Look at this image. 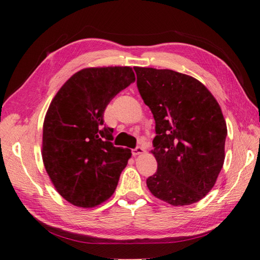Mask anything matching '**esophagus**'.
<instances>
[{
  "label": "esophagus",
  "instance_id": "esophagus-1",
  "mask_svg": "<svg viewBox=\"0 0 260 260\" xmlns=\"http://www.w3.org/2000/svg\"><path fill=\"white\" fill-rule=\"evenodd\" d=\"M145 152V150H144V148H142V146H136L135 149H133L132 150V154L134 155H139V154H142V153H144Z\"/></svg>",
  "mask_w": 260,
  "mask_h": 260
}]
</instances>
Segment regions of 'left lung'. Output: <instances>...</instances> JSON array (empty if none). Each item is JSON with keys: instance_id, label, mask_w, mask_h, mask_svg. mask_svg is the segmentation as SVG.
Listing matches in <instances>:
<instances>
[{"instance_id": "8db88e82", "label": "left lung", "mask_w": 260, "mask_h": 260, "mask_svg": "<svg viewBox=\"0 0 260 260\" xmlns=\"http://www.w3.org/2000/svg\"><path fill=\"white\" fill-rule=\"evenodd\" d=\"M136 85L155 120L158 169L150 192L172 206L201 200L215 185L225 159L226 122L204 84L169 69L135 67Z\"/></svg>"}]
</instances>
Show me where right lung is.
Listing matches in <instances>:
<instances>
[{
  "instance_id": "1",
  "label": "right lung",
  "mask_w": 260,
  "mask_h": 260,
  "mask_svg": "<svg viewBox=\"0 0 260 260\" xmlns=\"http://www.w3.org/2000/svg\"><path fill=\"white\" fill-rule=\"evenodd\" d=\"M135 82L131 67L86 68L73 75L55 96L43 124L42 157L60 196L92 208L114 194L131 150L111 142L103 114L118 93Z\"/></svg>"
}]
</instances>
